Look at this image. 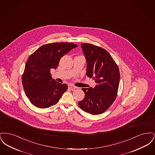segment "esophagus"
<instances>
[{
  "instance_id": "esophagus-1",
  "label": "esophagus",
  "mask_w": 155,
  "mask_h": 155,
  "mask_svg": "<svg viewBox=\"0 0 155 155\" xmlns=\"http://www.w3.org/2000/svg\"><path fill=\"white\" fill-rule=\"evenodd\" d=\"M68 88L70 89H75L77 88V87L75 86H74L73 85H71V84H70L68 85Z\"/></svg>"
}]
</instances>
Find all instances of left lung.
Listing matches in <instances>:
<instances>
[{"label": "left lung", "mask_w": 155, "mask_h": 155, "mask_svg": "<svg viewBox=\"0 0 155 155\" xmlns=\"http://www.w3.org/2000/svg\"><path fill=\"white\" fill-rule=\"evenodd\" d=\"M81 47L87 62V75L97 85L94 88L82 89L85 97L78 106L91 114H102L110 107L117 95L119 68L109 53L102 48L86 43H82Z\"/></svg>", "instance_id": "left-lung-1"}]
</instances>
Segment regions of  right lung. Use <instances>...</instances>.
<instances>
[{"label":"right lung","instance_id":"1","mask_svg":"<svg viewBox=\"0 0 155 155\" xmlns=\"http://www.w3.org/2000/svg\"><path fill=\"white\" fill-rule=\"evenodd\" d=\"M76 47L77 45L68 42L48 44L30 55L22 74V84L26 96L34 106L45 109L59 102L68 86L52 79L51 70L56 69L60 59Z\"/></svg>","mask_w":155,"mask_h":155}]
</instances>
